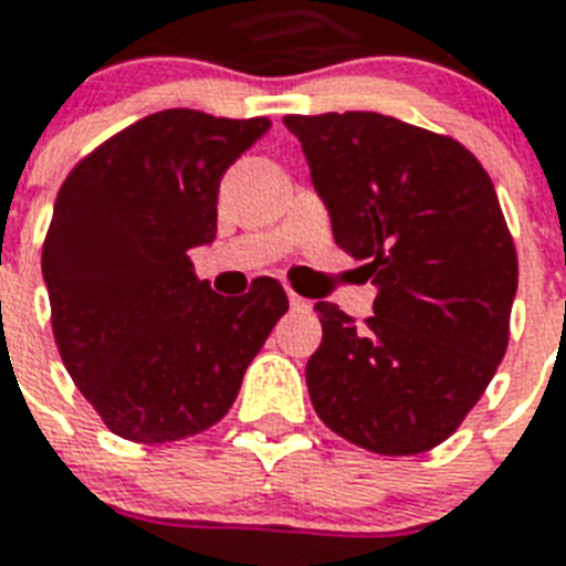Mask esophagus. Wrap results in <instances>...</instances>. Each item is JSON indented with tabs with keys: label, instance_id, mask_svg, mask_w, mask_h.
<instances>
[{
	"label": "esophagus",
	"instance_id": "1",
	"mask_svg": "<svg viewBox=\"0 0 566 566\" xmlns=\"http://www.w3.org/2000/svg\"><path fill=\"white\" fill-rule=\"evenodd\" d=\"M287 302H291V308H296V311H308L311 308V302L305 300V296H300V293H293V291H287Z\"/></svg>",
	"mask_w": 566,
	"mask_h": 566
}]
</instances>
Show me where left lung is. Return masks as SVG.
<instances>
[{
	"mask_svg": "<svg viewBox=\"0 0 566 566\" xmlns=\"http://www.w3.org/2000/svg\"><path fill=\"white\" fill-rule=\"evenodd\" d=\"M332 213L335 243L378 287L358 326L317 302L305 378L328 429L378 455L429 452L509 349L517 249L493 181L455 137L346 111L284 117Z\"/></svg>",
	"mask_w": 566,
	"mask_h": 566,
	"instance_id": "left-lung-1",
	"label": "left lung"
}]
</instances>
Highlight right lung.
Here are the masks:
<instances>
[{
	"label": "right lung",
	"mask_w": 566,
	"mask_h": 566,
	"mask_svg": "<svg viewBox=\"0 0 566 566\" xmlns=\"http://www.w3.org/2000/svg\"><path fill=\"white\" fill-rule=\"evenodd\" d=\"M266 128V117L158 111L84 155L57 190L43 240L52 335L119 438L170 443L211 429L287 311L275 279L226 300L188 255L217 238L222 172Z\"/></svg>",
	"instance_id": "right-lung-1"
}]
</instances>
